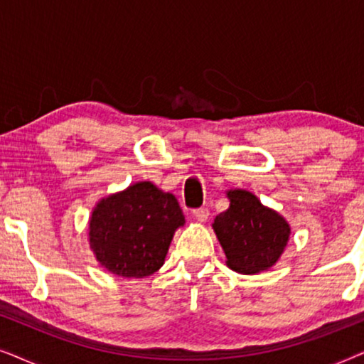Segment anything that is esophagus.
Returning <instances> with one entry per match:
<instances>
[{
	"label": "esophagus",
	"mask_w": 364,
	"mask_h": 364,
	"mask_svg": "<svg viewBox=\"0 0 364 364\" xmlns=\"http://www.w3.org/2000/svg\"><path fill=\"white\" fill-rule=\"evenodd\" d=\"M192 213H193V217H196L198 222H205L207 218H208V215H210V212H208V208H207V207L196 208V210H193Z\"/></svg>",
	"instance_id": "esophagus-1"
}]
</instances>
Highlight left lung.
Instances as JSON below:
<instances>
[{
  "instance_id": "left-lung-1",
  "label": "left lung",
  "mask_w": 364,
  "mask_h": 364,
  "mask_svg": "<svg viewBox=\"0 0 364 364\" xmlns=\"http://www.w3.org/2000/svg\"><path fill=\"white\" fill-rule=\"evenodd\" d=\"M230 207L213 220V232L225 252L227 267L238 273H258L275 265L290 238V225L280 213L252 192H227Z\"/></svg>"
}]
</instances>
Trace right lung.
I'll return each mask as SVG.
<instances>
[{
    "label": "right lung",
    "instance_id": "obj_1",
    "mask_svg": "<svg viewBox=\"0 0 364 364\" xmlns=\"http://www.w3.org/2000/svg\"><path fill=\"white\" fill-rule=\"evenodd\" d=\"M186 223L172 193L137 182L104 197L89 218V245L114 275L144 278L164 265L173 233Z\"/></svg>",
    "mask_w": 364,
    "mask_h": 364
}]
</instances>
